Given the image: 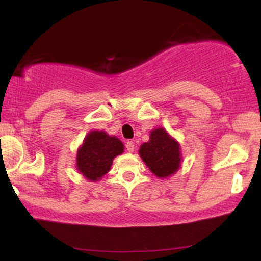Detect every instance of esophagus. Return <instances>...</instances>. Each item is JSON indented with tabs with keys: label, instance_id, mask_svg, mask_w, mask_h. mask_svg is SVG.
I'll use <instances>...</instances> for the list:
<instances>
[{
	"label": "esophagus",
	"instance_id": "esophagus-1",
	"mask_svg": "<svg viewBox=\"0 0 261 261\" xmlns=\"http://www.w3.org/2000/svg\"><path fill=\"white\" fill-rule=\"evenodd\" d=\"M126 148H127V151L128 152H134V149H135V147H134V144L133 142H130V141H128L127 144H126Z\"/></svg>",
	"mask_w": 261,
	"mask_h": 261
}]
</instances>
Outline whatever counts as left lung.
<instances>
[{"label": "left lung", "mask_w": 261, "mask_h": 261, "mask_svg": "<svg viewBox=\"0 0 261 261\" xmlns=\"http://www.w3.org/2000/svg\"><path fill=\"white\" fill-rule=\"evenodd\" d=\"M139 155L151 172L160 179L171 177L180 167L179 142L163 127L151 130L149 140L139 148Z\"/></svg>", "instance_id": "obj_1"}]
</instances>
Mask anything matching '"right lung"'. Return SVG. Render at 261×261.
<instances>
[{"instance_id": "obj_1", "label": "right lung", "mask_w": 261, "mask_h": 261, "mask_svg": "<svg viewBox=\"0 0 261 261\" xmlns=\"http://www.w3.org/2000/svg\"><path fill=\"white\" fill-rule=\"evenodd\" d=\"M124 146L119 138L105 130H91L77 149L76 169L90 181H98L112 169L115 156L122 154Z\"/></svg>"}]
</instances>
